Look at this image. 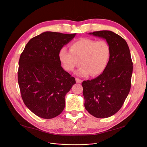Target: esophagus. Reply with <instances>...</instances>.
Wrapping results in <instances>:
<instances>
[{"label":"esophagus","mask_w":147,"mask_h":147,"mask_svg":"<svg viewBox=\"0 0 147 147\" xmlns=\"http://www.w3.org/2000/svg\"><path fill=\"white\" fill-rule=\"evenodd\" d=\"M76 81L77 83H82V80L79 78H76Z\"/></svg>","instance_id":"34e87169"}]
</instances>
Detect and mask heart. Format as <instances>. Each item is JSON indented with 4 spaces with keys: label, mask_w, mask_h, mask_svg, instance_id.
Returning <instances> with one entry per match:
<instances>
[{
    "label": "heart",
    "mask_w": 147,
    "mask_h": 147,
    "mask_svg": "<svg viewBox=\"0 0 147 147\" xmlns=\"http://www.w3.org/2000/svg\"><path fill=\"white\" fill-rule=\"evenodd\" d=\"M58 57L66 71H73L80 61L82 66L77 71V74L81 77L91 74L94 77L105 70L111 57V48L106 40L82 38L73 42L69 49L61 48Z\"/></svg>",
    "instance_id": "obj_1"
}]
</instances>
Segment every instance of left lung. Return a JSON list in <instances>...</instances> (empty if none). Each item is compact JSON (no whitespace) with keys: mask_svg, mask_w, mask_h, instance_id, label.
<instances>
[{"mask_svg":"<svg viewBox=\"0 0 147 147\" xmlns=\"http://www.w3.org/2000/svg\"><path fill=\"white\" fill-rule=\"evenodd\" d=\"M106 40L111 57L105 70L95 79L83 81L84 107L96 118L112 116L121 108L131 87L133 63L127 42L111 31L89 33Z\"/></svg>","mask_w":147,"mask_h":147,"instance_id":"1","label":"left lung"}]
</instances>
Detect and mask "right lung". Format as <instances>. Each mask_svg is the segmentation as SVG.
I'll use <instances>...</instances> for the list:
<instances>
[{"label": "right lung", "mask_w": 147, "mask_h": 147, "mask_svg": "<svg viewBox=\"0 0 147 147\" xmlns=\"http://www.w3.org/2000/svg\"><path fill=\"white\" fill-rule=\"evenodd\" d=\"M76 34L43 32L30 39L21 54L18 82L21 97L38 117L52 119L64 109L65 96L76 80L61 66L58 53Z\"/></svg>", "instance_id": "right-lung-1"}]
</instances>
